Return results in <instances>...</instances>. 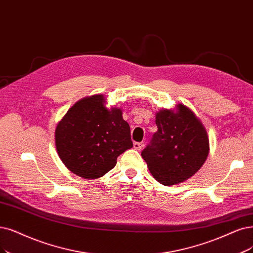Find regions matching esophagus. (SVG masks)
<instances>
[{"label":"esophagus","mask_w":253,"mask_h":253,"mask_svg":"<svg viewBox=\"0 0 253 253\" xmlns=\"http://www.w3.org/2000/svg\"><path fill=\"white\" fill-rule=\"evenodd\" d=\"M144 143L143 142H135V143H133V148L135 149V150H142V149L144 148Z\"/></svg>","instance_id":"34e87169"}]
</instances>
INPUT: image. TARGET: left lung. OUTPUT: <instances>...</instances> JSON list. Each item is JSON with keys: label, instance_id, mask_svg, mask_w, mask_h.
<instances>
[{"label": "left lung", "instance_id": "obj_1", "mask_svg": "<svg viewBox=\"0 0 253 253\" xmlns=\"http://www.w3.org/2000/svg\"><path fill=\"white\" fill-rule=\"evenodd\" d=\"M157 131L142 151L149 171L166 185L189 179L209 155L207 130L194 112L182 104L176 111L163 109L156 114Z\"/></svg>", "mask_w": 253, "mask_h": 253}]
</instances>
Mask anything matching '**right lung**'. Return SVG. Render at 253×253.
Masks as SVG:
<instances>
[{
	"label": "right lung",
	"mask_w": 253,
	"mask_h": 253,
	"mask_svg": "<svg viewBox=\"0 0 253 253\" xmlns=\"http://www.w3.org/2000/svg\"><path fill=\"white\" fill-rule=\"evenodd\" d=\"M104 102L102 95L78 101L56 127L60 160L71 172L85 179L106 174L116 166L118 156L133 147L122 110H109Z\"/></svg>",
	"instance_id": "add662e5"
}]
</instances>
